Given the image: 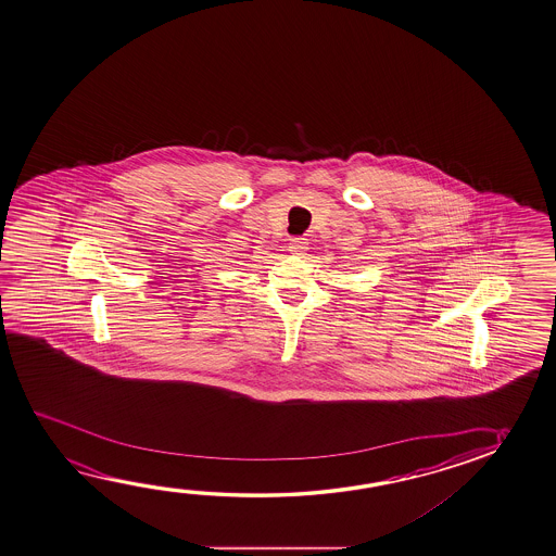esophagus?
Wrapping results in <instances>:
<instances>
[{
    "instance_id": "1",
    "label": "esophagus",
    "mask_w": 556,
    "mask_h": 556,
    "mask_svg": "<svg viewBox=\"0 0 556 556\" xmlns=\"http://www.w3.org/2000/svg\"><path fill=\"white\" fill-rule=\"evenodd\" d=\"M289 250L290 254H294V256H302V254L307 250L306 239H300V237L292 239L289 244Z\"/></svg>"
}]
</instances>
